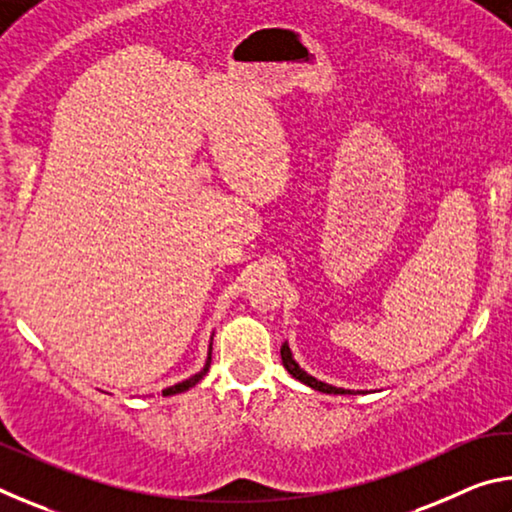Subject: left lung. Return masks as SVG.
Here are the masks:
<instances>
[{
    "instance_id": "8db88e82",
    "label": "left lung",
    "mask_w": 512,
    "mask_h": 512,
    "mask_svg": "<svg viewBox=\"0 0 512 512\" xmlns=\"http://www.w3.org/2000/svg\"><path fill=\"white\" fill-rule=\"evenodd\" d=\"M280 354H282L284 368L289 370V375L296 377L298 381H302V384H307L309 388H314V391L327 393V395H361V393H368V391H348V388H336V386H332V384H325V381H318L316 377L307 375V372L298 366L296 359H293V354H291V350H289V343H282Z\"/></svg>"
}]
</instances>
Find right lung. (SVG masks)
Segmentation results:
<instances>
[{"mask_svg": "<svg viewBox=\"0 0 512 512\" xmlns=\"http://www.w3.org/2000/svg\"><path fill=\"white\" fill-rule=\"evenodd\" d=\"M210 363H212V343H210V352H207V361H205L203 370H201V372H196V375H192V377L185 379V381H180V384H176V386H169V388H164L162 395L167 397V395H176V393H185V391H189V388L196 386L198 381H201V379L207 375V370H210Z\"/></svg>", "mask_w": 512, "mask_h": 512, "instance_id": "1", "label": "right lung"}]
</instances>
